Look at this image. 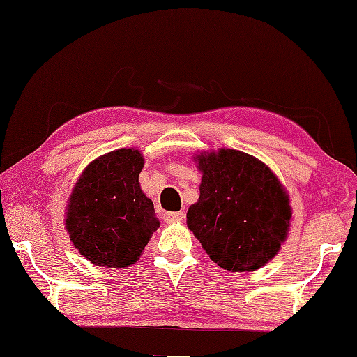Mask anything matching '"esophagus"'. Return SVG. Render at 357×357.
<instances>
[{"mask_svg":"<svg viewBox=\"0 0 357 357\" xmlns=\"http://www.w3.org/2000/svg\"><path fill=\"white\" fill-rule=\"evenodd\" d=\"M183 218H185V213H183V211L165 213V214H164V221H165V222H177V221H182Z\"/></svg>","mask_w":357,"mask_h":357,"instance_id":"obj_1","label":"esophagus"}]
</instances>
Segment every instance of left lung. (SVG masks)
<instances>
[{"instance_id": "1", "label": "left lung", "mask_w": 357, "mask_h": 357, "mask_svg": "<svg viewBox=\"0 0 357 357\" xmlns=\"http://www.w3.org/2000/svg\"><path fill=\"white\" fill-rule=\"evenodd\" d=\"M198 202L188 229L204 252L227 271H255L280 252L291 222L289 195L271 169L236 149L202 153Z\"/></svg>"}]
</instances>
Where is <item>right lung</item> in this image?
Instances as JSON below:
<instances>
[{
  "label": "right lung",
  "instance_id": "1",
  "mask_svg": "<svg viewBox=\"0 0 357 357\" xmlns=\"http://www.w3.org/2000/svg\"><path fill=\"white\" fill-rule=\"evenodd\" d=\"M144 159L121 148L87 165L68 199L66 231L82 257L105 268L138 261L158 231L154 204L139 187Z\"/></svg>",
  "mask_w": 357,
  "mask_h": 357
}]
</instances>
